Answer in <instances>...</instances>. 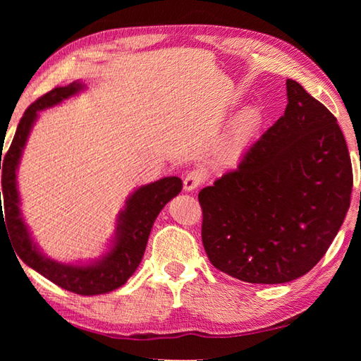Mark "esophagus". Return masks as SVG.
<instances>
[{
  "mask_svg": "<svg viewBox=\"0 0 361 361\" xmlns=\"http://www.w3.org/2000/svg\"><path fill=\"white\" fill-rule=\"evenodd\" d=\"M204 180V173L202 171H192L185 176V181H183V188H185L186 192H192L198 186L202 185Z\"/></svg>",
  "mask_w": 361,
  "mask_h": 361,
  "instance_id": "obj_1",
  "label": "esophagus"
}]
</instances>
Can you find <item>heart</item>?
I'll return each mask as SVG.
<instances>
[{
	"label": "heart",
	"instance_id": "b5f03b06",
	"mask_svg": "<svg viewBox=\"0 0 361 361\" xmlns=\"http://www.w3.org/2000/svg\"><path fill=\"white\" fill-rule=\"evenodd\" d=\"M265 124V114L257 106H250L237 116L234 127L229 133L224 147V158L229 163L237 161L245 155L252 142L262 132Z\"/></svg>",
	"mask_w": 361,
	"mask_h": 361
}]
</instances>
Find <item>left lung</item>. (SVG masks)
I'll use <instances>...</instances> for the list:
<instances>
[{"label":"left lung","mask_w":361,"mask_h":361,"mask_svg":"<svg viewBox=\"0 0 361 361\" xmlns=\"http://www.w3.org/2000/svg\"><path fill=\"white\" fill-rule=\"evenodd\" d=\"M287 101L239 167L198 194L211 264L250 283H283L310 271L350 204V157L336 118L291 79Z\"/></svg>","instance_id":"8db88e82"}]
</instances>
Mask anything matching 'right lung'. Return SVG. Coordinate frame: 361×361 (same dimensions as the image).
Masks as SVG:
<instances>
[{
	"label": "right lung",
	"mask_w": 361,
	"mask_h": 361,
	"mask_svg": "<svg viewBox=\"0 0 361 361\" xmlns=\"http://www.w3.org/2000/svg\"><path fill=\"white\" fill-rule=\"evenodd\" d=\"M83 88L85 85L79 80L66 87L54 88L37 99L23 114L3 163L0 159V169L3 166L0 197H3L4 203L3 214L0 202V228L1 225L6 226L15 251L27 267L68 291L93 296L119 288L135 273L147 247L153 221L157 220L161 209L181 192L183 181L178 176H164L150 185L137 188L127 198L124 209L119 212L110 250L99 259L88 264H63L44 256L30 235L20 209L17 186L18 164L30 130L38 118V111L59 105L65 99L80 93Z\"/></svg>",
	"instance_id": "right-lung-1"
}]
</instances>
